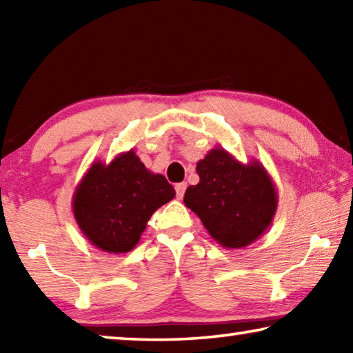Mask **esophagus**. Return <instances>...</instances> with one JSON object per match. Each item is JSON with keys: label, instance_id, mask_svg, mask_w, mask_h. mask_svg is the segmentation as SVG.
Here are the masks:
<instances>
[{"label": "esophagus", "instance_id": "34e87169", "mask_svg": "<svg viewBox=\"0 0 353 353\" xmlns=\"http://www.w3.org/2000/svg\"><path fill=\"white\" fill-rule=\"evenodd\" d=\"M185 190H187V183H185V182H181V183L176 185V196H177V199H182L183 198Z\"/></svg>", "mask_w": 353, "mask_h": 353}]
</instances>
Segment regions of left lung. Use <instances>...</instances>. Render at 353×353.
Instances as JSON below:
<instances>
[{
  "label": "left lung",
  "instance_id": "1",
  "mask_svg": "<svg viewBox=\"0 0 353 353\" xmlns=\"http://www.w3.org/2000/svg\"><path fill=\"white\" fill-rule=\"evenodd\" d=\"M198 185H190L183 202L198 214L214 241L241 249L265 234L277 212L279 196L259 160L241 163L224 148L208 151L196 165Z\"/></svg>",
  "mask_w": 353,
  "mask_h": 353
}]
</instances>
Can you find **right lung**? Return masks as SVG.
Masks as SVG:
<instances>
[{
    "instance_id": "1",
    "label": "right lung",
    "mask_w": 353,
    "mask_h": 353,
    "mask_svg": "<svg viewBox=\"0 0 353 353\" xmlns=\"http://www.w3.org/2000/svg\"><path fill=\"white\" fill-rule=\"evenodd\" d=\"M174 196L165 176L149 171L130 149L107 165L92 163L74 190L73 213L94 248L124 254L139 244L152 213Z\"/></svg>"
}]
</instances>
